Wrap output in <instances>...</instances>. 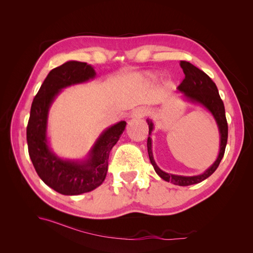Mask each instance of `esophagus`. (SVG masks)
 Instances as JSON below:
<instances>
[{
	"label": "esophagus",
	"mask_w": 253,
	"mask_h": 253,
	"mask_svg": "<svg viewBox=\"0 0 253 253\" xmlns=\"http://www.w3.org/2000/svg\"><path fill=\"white\" fill-rule=\"evenodd\" d=\"M145 115H148V110H147V109H145V108H137V109L132 113L131 117L137 119V118H142V117H144Z\"/></svg>",
	"instance_id": "1"
}]
</instances>
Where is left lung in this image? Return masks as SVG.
I'll return each instance as SVG.
<instances>
[{"instance_id": "1", "label": "left lung", "mask_w": 253, "mask_h": 253, "mask_svg": "<svg viewBox=\"0 0 253 253\" xmlns=\"http://www.w3.org/2000/svg\"><path fill=\"white\" fill-rule=\"evenodd\" d=\"M180 67L182 68L183 74H185V79L179 84L177 90L182 94L183 98L189 102L195 104H200L206 110H208L212 116L216 121L219 131V153L215 162L213 163L211 167H209L204 173L194 176H182V175H175L164 172L160 168L156 165L154 157H153L152 152V139L151 134L154 129V124L151 119H147L149 125V138H148V153L150 157V162L152 166L154 167L155 172L162 177L164 180L169 181L177 186H190L195 185V183L202 182L206 178H208L217 169V167L223 159L225 154V149L227 145L228 139V125L225 114V106L224 102L221 100L218 89L211 78L208 75L205 74L200 68H197L193 64H191L187 61H180Z\"/></svg>"}]
</instances>
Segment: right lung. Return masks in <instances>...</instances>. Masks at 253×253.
Returning a JSON list of instances; mask_svg holds the SVG:
<instances>
[{
	"label": "right lung",
	"instance_id": "add662e5",
	"mask_svg": "<svg viewBox=\"0 0 253 253\" xmlns=\"http://www.w3.org/2000/svg\"><path fill=\"white\" fill-rule=\"evenodd\" d=\"M96 77L94 67L78 61H67L53 68L36 95L26 128L29 157L45 185L63 195L90 192L104 181L112 148L124 133L126 122L119 121L101 133L83 160L62 159L52 152L47 139L50 105L61 90Z\"/></svg>",
	"mask_w": 253,
	"mask_h": 253
}]
</instances>
